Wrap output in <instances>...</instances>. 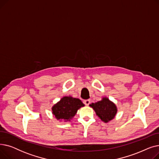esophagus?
Listing matches in <instances>:
<instances>
[{"label":"esophagus","instance_id":"34e87169","mask_svg":"<svg viewBox=\"0 0 159 159\" xmlns=\"http://www.w3.org/2000/svg\"><path fill=\"white\" fill-rule=\"evenodd\" d=\"M83 103H84L86 106H88L90 104V100H85V101H83Z\"/></svg>","mask_w":159,"mask_h":159}]
</instances>
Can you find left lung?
Masks as SVG:
<instances>
[{
  "instance_id": "obj_1",
  "label": "left lung",
  "mask_w": 159,
  "mask_h": 159,
  "mask_svg": "<svg viewBox=\"0 0 159 159\" xmlns=\"http://www.w3.org/2000/svg\"><path fill=\"white\" fill-rule=\"evenodd\" d=\"M89 106L93 108L98 117L104 122L112 120L117 111L116 106L107 98H103L102 101Z\"/></svg>"
}]
</instances>
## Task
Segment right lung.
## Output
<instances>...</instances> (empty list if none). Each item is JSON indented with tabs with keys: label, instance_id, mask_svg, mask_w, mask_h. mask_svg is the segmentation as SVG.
<instances>
[{
	"label": "right lung",
	"instance_id": "add662e5",
	"mask_svg": "<svg viewBox=\"0 0 159 159\" xmlns=\"http://www.w3.org/2000/svg\"><path fill=\"white\" fill-rule=\"evenodd\" d=\"M84 106L79 98L64 97L52 107L53 114L57 120H68L73 117L80 107Z\"/></svg>",
	"mask_w": 159,
	"mask_h": 159
}]
</instances>
